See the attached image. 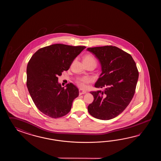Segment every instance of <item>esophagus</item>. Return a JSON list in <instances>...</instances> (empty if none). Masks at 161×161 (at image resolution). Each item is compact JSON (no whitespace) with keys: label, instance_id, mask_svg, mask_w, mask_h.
I'll use <instances>...</instances> for the list:
<instances>
[{"label":"esophagus","instance_id":"34e87169","mask_svg":"<svg viewBox=\"0 0 161 161\" xmlns=\"http://www.w3.org/2000/svg\"><path fill=\"white\" fill-rule=\"evenodd\" d=\"M79 95H82V94H86V91H83V90H82L81 89H80L79 90Z\"/></svg>","mask_w":161,"mask_h":161}]
</instances>
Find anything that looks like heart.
Instances as JSON below:
<instances>
[{"label": "heart", "mask_w": 161, "mask_h": 161, "mask_svg": "<svg viewBox=\"0 0 161 161\" xmlns=\"http://www.w3.org/2000/svg\"><path fill=\"white\" fill-rule=\"evenodd\" d=\"M84 63H92L97 65V61L96 58H94L92 55H87L83 59ZM90 81V79L88 77H82L76 79V83L77 85L80 87L81 89H84L86 87V85Z\"/></svg>", "instance_id": "b5f03b06"}]
</instances>
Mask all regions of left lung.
I'll list each match as a JSON object with an SVG mask.
<instances>
[{
	"mask_svg": "<svg viewBox=\"0 0 161 161\" xmlns=\"http://www.w3.org/2000/svg\"><path fill=\"white\" fill-rule=\"evenodd\" d=\"M99 60L102 73L95 84L104 90L91 92L94 101L87 109L92 117L110 120L122 113L135 92L139 72L131 55L114 46L88 48Z\"/></svg>",
	"mask_w": 161,
	"mask_h": 161,
	"instance_id": "1",
	"label": "left lung"
}]
</instances>
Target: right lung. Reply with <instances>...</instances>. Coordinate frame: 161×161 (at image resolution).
I'll use <instances>...</instances> for the list:
<instances>
[{"label":"right lung","mask_w":161,"mask_h":161,"mask_svg":"<svg viewBox=\"0 0 161 161\" xmlns=\"http://www.w3.org/2000/svg\"><path fill=\"white\" fill-rule=\"evenodd\" d=\"M86 48L56 44L40 48L27 64V89L35 105L45 115L59 118L69 113L79 90L72 83L62 87L58 76L67 71L76 57Z\"/></svg>","instance_id":"add662e5"}]
</instances>
